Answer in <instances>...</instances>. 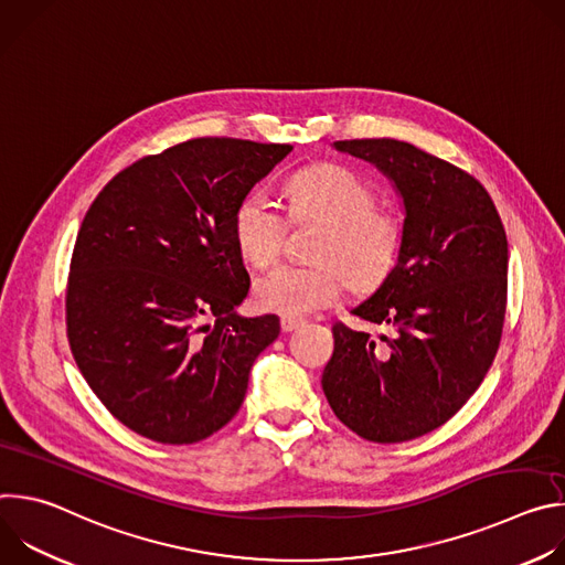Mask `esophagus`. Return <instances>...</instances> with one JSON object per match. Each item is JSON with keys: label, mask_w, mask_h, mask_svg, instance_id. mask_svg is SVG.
Here are the masks:
<instances>
[{"label": "esophagus", "mask_w": 565, "mask_h": 565, "mask_svg": "<svg viewBox=\"0 0 565 565\" xmlns=\"http://www.w3.org/2000/svg\"><path fill=\"white\" fill-rule=\"evenodd\" d=\"M301 324H303V319H299V317H288V315L281 317V331L284 333H290V331L299 329Z\"/></svg>", "instance_id": "1"}]
</instances>
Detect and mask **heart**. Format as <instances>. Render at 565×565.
I'll return each mask as SVG.
<instances>
[{
	"label": "heart",
	"mask_w": 565,
	"mask_h": 565,
	"mask_svg": "<svg viewBox=\"0 0 565 565\" xmlns=\"http://www.w3.org/2000/svg\"><path fill=\"white\" fill-rule=\"evenodd\" d=\"M290 221L321 223L310 259L315 266H281L255 284V303L266 312L306 315L355 292L375 288L393 268L399 248V221L377 207L373 190L340 166H315L286 183ZM238 255L255 268L277 262L286 221L262 194L238 201L232 216Z\"/></svg>",
	"instance_id": "heart-1"
}]
</instances>
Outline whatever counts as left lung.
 <instances>
[{
	"label": "left lung",
	"instance_id": "1",
	"mask_svg": "<svg viewBox=\"0 0 565 565\" xmlns=\"http://www.w3.org/2000/svg\"><path fill=\"white\" fill-rule=\"evenodd\" d=\"M375 166L402 201L395 266L351 308L373 338L333 327L321 388L335 416L373 443H405L445 425L497 355L508 295V236L473 177L409 142L338 140Z\"/></svg>",
	"mask_w": 565,
	"mask_h": 565
}]
</instances>
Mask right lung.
Returning <instances> with one entry per match:
<instances>
[{"label": "right lung", "mask_w": 565, "mask_h": 565, "mask_svg": "<svg viewBox=\"0 0 565 565\" xmlns=\"http://www.w3.org/2000/svg\"><path fill=\"white\" fill-rule=\"evenodd\" d=\"M292 145L192 138L116 174L77 232L66 335L79 373L131 431L192 445L238 412L279 317L236 312L250 277L232 216Z\"/></svg>", "instance_id": "obj_1"}]
</instances>
